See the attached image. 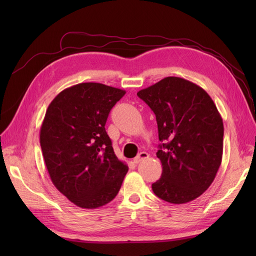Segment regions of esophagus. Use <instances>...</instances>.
<instances>
[{"label": "esophagus", "mask_w": 256, "mask_h": 256, "mask_svg": "<svg viewBox=\"0 0 256 256\" xmlns=\"http://www.w3.org/2000/svg\"><path fill=\"white\" fill-rule=\"evenodd\" d=\"M150 157V154H147V152H141L140 154H138V156L134 159V162L136 164H140L141 161H143V160H145V159H147Z\"/></svg>", "instance_id": "esophagus-1"}]
</instances>
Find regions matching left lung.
I'll list each match as a JSON object with an SVG mask.
<instances>
[{"label": "left lung", "mask_w": 256, "mask_h": 256, "mask_svg": "<svg viewBox=\"0 0 256 256\" xmlns=\"http://www.w3.org/2000/svg\"><path fill=\"white\" fill-rule=\"evenodd\" d=\"M156 115L162 174L152 184L166 202L184 204L209 188L221 166L223 120L206 90L178 76H166L138 92Z\"/></svg>", "instance_id": "obj_1"}]
</instances>
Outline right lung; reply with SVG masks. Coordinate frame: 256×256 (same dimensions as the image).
I'll use <instances>...</instances> for the list:
<instances>
[{
  "label": "right lung",
  "mask_w": 256,
  "mask_h": 256,
  "mask_svg": "<svg viewBox=\"0 0 256 256\" xmlns=\"http://www.w3.org/2000/svg\"><path fill=\"white\" fill-rule=\"evenodd\" d=\"M125 94L102 83H79L62 90L46 112L40 134L46 166L56 188L81 208L110 203L128 172L104 128Z\"/></svg>",
  "instance_id": "obj_1"
}]
</instances>
